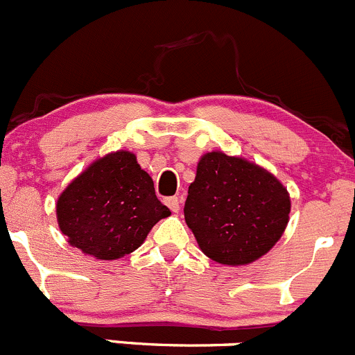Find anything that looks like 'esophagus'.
<instances>
[{
	"instance_id": "esophagus-1",
	"label": "esophagus",
	"mask_w": 355,
	"mask_h": 355,
	"mask_svg": "<svg viewBox=\"0 0 355 355\" xmlns=\"http://www.w3.org/2000/svg\"><path fill=\"white\" fill-rule=\"evenodd\" d=\"M164 204H166L173 213H178V209H180V199L178 198H166L164 199Z\"/></svg>"
}]
</instances>
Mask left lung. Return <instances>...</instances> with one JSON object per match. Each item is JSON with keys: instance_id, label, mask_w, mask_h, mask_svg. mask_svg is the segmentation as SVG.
<instances>
[{"instance_id": "1", "label": "left lung", "mask_w": 355, "mask_h": 355, "mask_svg": "<svg viewBox=\"0 0 355 355\" xmlns=\"http://www.w3.org/2000/svg\"><path fill=\"white\" fill-rule=\"evenodd\" d=\"M288 192L257 164L223 153L200 157L184 214L207 257L228 266L268 252L288 223Z\"/></svg>"}]
</instances>
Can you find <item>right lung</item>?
<instances>
[{"label":"right lung","mask_w":355,"mask_h":355,"mask_svg":"<svg viewBox=\"0 0 355 355\" xmlns=\"http://www.w3.org/2000/svg\"><path fill=\"white\" fill-rule=\"evenodd\" d=\"M58 225L70 245L96 259H118L144 242L170 216L156 198L153 178L128 151L94 161L60 196Z\"/></svg>","instance_id":"1"}]
</instances>
